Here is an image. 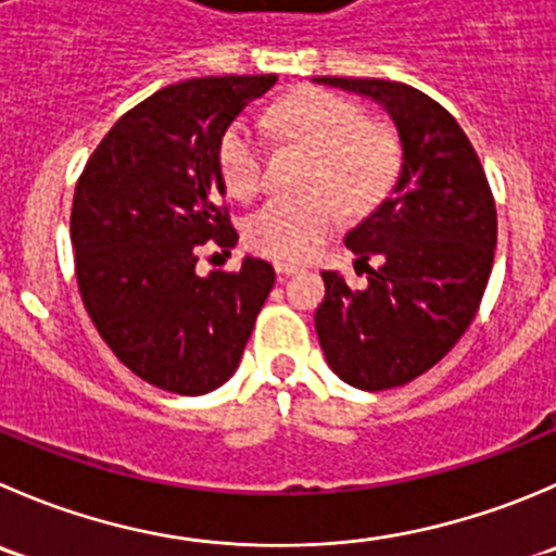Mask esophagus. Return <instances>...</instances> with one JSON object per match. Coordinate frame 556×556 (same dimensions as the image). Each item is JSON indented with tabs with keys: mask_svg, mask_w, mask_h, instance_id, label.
<instances>
[{
	"mask_svg": "<svg viewBox=\"0 0 556 556\" xmlns=\"http://www.w3.org/2000/svg\"><path fill=\"white\" fill-rule=\"evenodd\" d=\"M274 268H277V274H279V277H290V274H295V271H299V266H293V263H282V261H277V263H274Z\"/></svg>",
	"mask_w": 556,
	"mask_h": 556,
	"instance_id": "esophagus-1",
	"label": "esophagus"
}]
</instances>
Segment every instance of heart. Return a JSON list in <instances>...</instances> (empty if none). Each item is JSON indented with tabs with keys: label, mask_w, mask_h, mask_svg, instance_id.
<instances>
[{
	"label": "heart",
	"mask_w": 556,
	"mask_h": 556,
	"mask_svg": "<svg viewBox=\"0 0 556 556\" xmlns=\"http://www.w3.org/2000/svg\"><path fill=\"white\" fill-rule=\"evenodd\" d=\"M271 127L285 141L317 152L304 198H274L244 225V239L261 255L299 263L350 212L375 208L402 168L399 138L386 124L366 122L364 108L323 89H299L279 100ZM219 176L239 201H252L266 181V149L255 129L239 118L219 138Z\"/></svg>",
	"instance_id": "b5f03b06"
}]
</instances>
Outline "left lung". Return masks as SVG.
I'll use <instances>...</instances> for the list:
<instances>
[{
	"label": "left lung",
	"instance_id": "1",
	"mask_svg": "<svg viewBox=\"0 0 556 556\" xmlns=\"http://www.w3.org/2000/svg\"><path fill=\"white\" fill-rule=\"evenodd\" d=\"M380 102L402 141L391 198L361 219L344 247L364 290L323 271L315 328L328 366L361 391L404 386L432 369L481 306L497 247V208L465 129L440 102L380 78H315ZM369 256H380L371 269Z\"/></svg>",
	"mask_w": 556,
	"mask_h": 556
}]
</instances>
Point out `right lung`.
Returning a JSON list of instances; mask_svg holds the SVG:
<instances>
[{
    "label": "right lung",
    "mask_w": 556,
    "mask_h": 556,
    "mask_svg": "<svg viewBox=\"0 0 556 556\" xmlns=\"http://www.w3.org/2000/svg\"><path fill=\"white\" fill-rule=\"evenodd\" d=\"M277 75H223L165 86L124 113L75 185L70 239L91 323L129 371L198 396L239 369L274 288L271 263L195 271L206 241L239 233L219 203V138Z\"/></svg>",
    "instance_id": "right-lung-1"
}]
</instances>
